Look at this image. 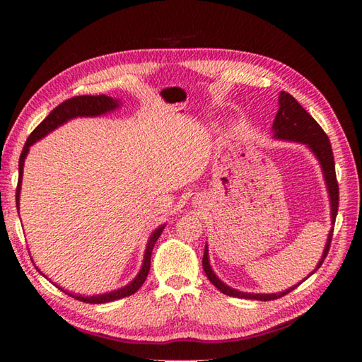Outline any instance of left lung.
Returning <instances> with one entry per match:
<instances>
[{
    "label": "left lung",
    "instance_id": "8db88e82",
    "mask_svg": "<svg viewBox=\"0 0 362 362\" xmlns=\"http://www.w3.org/2000/svg\"><path fill=\"white\" fill-rule=\"evenodd\" d=\"M279 112L275 115L274 119V136L275 138H281V140H291V141H298L303 143L306 146H310V149L316 153V157L320 161L322 171H324V177L327 182V188L329 193V201H332V222L334 226L336 221V214H337V209H339V185H337V179H336V169H334V157H333V151H332V143H329L327 134L324 132L317 121L314 119L311 115L306 112L302 105L297 103V99L294 96H291L286 91H281L279 96ZM333 230L328 235L327 240V245L324 250V255H322L319 264L316 267L317 269L324 263V259L328 255L329 250V244H332V238H333ZM202 266L204 271L209 276V280L216 286L221 292H224L226 296L230 297H238V298H253V300H263V302H269V300H275L280 298L283 296H286L288 292H291L292 289H296L298 284L292 286L291 289L284 291V292H279V294H247V292H241L228 288L227 284L222 283L214 272L211 271L210 263H209V250L205 247L204 252V258H202ZM316 271H313L311 274H314Z\"/></svg>",
    "mask_w": 362,
    "mask_h": 362
}]
</instances>
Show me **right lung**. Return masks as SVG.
Returning <instances> with one entry per match:
<instances>
[{"mask_svg":"<svg viewBox=\"0 0 362 362\" xmlns=\"http://www.w3.org/2000/svg\"><path fill=\"white\" fill-rule=\"evenodd\" d=\"M119 104L117 99H113L110 96H105V95H99V96H74L66 99L62 104H59L56 109H54L48 117H46L40 124H38L34 130L33 134L29 135V138L25 143V148L21 151V156H20V161H18V185H17V193H15V201H17V209H18V201H20V188H21V177H23V166H25V158L28 156V151H29V146L34 144L37 140H40L46 134H49L51 130H54L56 127H59L60 124H64L68 119L76 118V117H98V115H103L105 112H110L117 109ZM165 226L158 227L156 232L152 233V236L149 238V243H148V247H146V253H144V259H143V266H141V271L140 274L136 275V279L129 283L127 286L117 289L113 292H109V294H101V296H93V297H82V296H76L71 294V292H66L64 291L65 294H68L73 298H78L81 302H86V303H107V302H113V300H119V298H124L132 296L134 292H136L138 289L141 288V284L144 283L146 276L149 274V269H151V255H152V249L153 245H156L158 236L163 232Z\"/></svg>","mask_w":362,"mask_h":362,"instance_id":"add662e5","label":"right lung"}]
</instances>
